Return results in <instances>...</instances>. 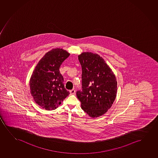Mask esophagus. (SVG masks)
<instances>
[{"instance_id": "obj_1", "label": "esophagus", "mask_w": 158, "mask_h": 158, "mask_svg": "<svg viewBox=\"0 0 158 158\" xmlns=\"http://www.w3.org/2000/svg\"><path fill=\"white\" fill-rule=\"evenodd\" d=\"M69 92H70V94H75V93H76V90L75 89H71V90H70L69 91Z\"/></svg>"}]
</instances>
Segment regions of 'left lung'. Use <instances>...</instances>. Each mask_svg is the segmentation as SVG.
I'll list each match as a JSON object with an SVG mask.
<instances>
[{"mask_svg":"<svg viewBox=\"0 0 158 158\" xmlns=\"http://www.w3.org/2000/svg\"><path fill=\"white\" fill-rule=\"evenodd\" d=\"M81 68V89L77 91L82 110L95 118L110 108L117 95L115 75L102 57L91 52L78 56Z\"/></svg>","mask_w":158,"mask_h":158,"instance_id":"obj_1","label":"left lung"}]
</instances>
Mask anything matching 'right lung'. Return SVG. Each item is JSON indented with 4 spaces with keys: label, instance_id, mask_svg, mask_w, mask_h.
I'll use <instances>...</instances> for the list:
<instances>
[{
    "label": "right lung",
    "instance_id": "obj_1",
    "mask_svg": "<svg viewBox=\"0 0 158 158\" xmlns=\"http://www.w3.org/2000/svg\"><path fill=\"white\" fill-rule=\"evenodd\" d=\"M69 56L63 49H53L39 61L31 76V95L35 102L46 110L56 109L69 95L59 71L61 64Z\"/></svg>",
    "mask_w": 158,
    "mask_h": 158
}]
</instances>
